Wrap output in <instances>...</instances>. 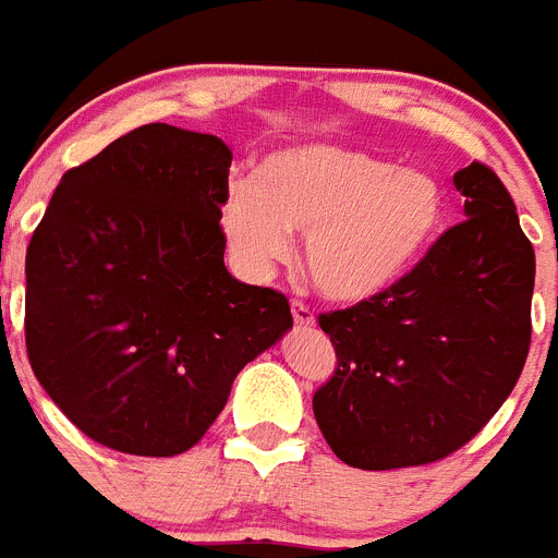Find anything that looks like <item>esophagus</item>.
<instances>
[{"label":"esophagus","mask_w":558,"mask_h":558,"mask_svg":"<svg viewBox=\"0 0 558 558\" xmlns=\"http://www.w3.org/2000/svg\"><path fill=\"white\" fill-rule=\"evenodd\" d=\"M290 313H293V322H296L299 328H311L313 322H316V316H313L311 307H307L305 302H299V299H293V302H290Z\"/></svg>","instance_id":"34e87169"}]
</instances>
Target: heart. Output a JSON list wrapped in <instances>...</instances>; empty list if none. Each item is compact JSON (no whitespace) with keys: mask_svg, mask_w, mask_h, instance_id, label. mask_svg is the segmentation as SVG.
Returning <instances> with one entry per match:
<instances>
[{"mask_svg":"<svg viewBox=\"0 0 558 558\" xmlns=\"http://www.w3.org/2000/svg\"><path fill=\"white\" fill-rule=\"evenodd\" d=\"M445 219L436 179L339 145H299L270 154L256 185L225 193L219 225L230 256L262 276L290 259L305 236L313 284L339 302H362L399 279Z\"/></svg>","mask_w":558,"mask_h":558,"instance_id":"b5f03b06","label":"heart"}]
</instances>
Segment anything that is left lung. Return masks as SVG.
Returning <instances> with one entry per match:
<instances>
[{"mask_svg": "<svg viewBox=\"0 0 558 558\" xmlns=\"http://www.w3.org/2000/svg\"><path fill=\"white\" fill-rule=\"evenodd\" d=\"M464 222L402 279L319 313L336 371L313 413L339 459L362 471L439 462L494 418L531 351L536 253L494 170H456Z\"/></svg>", "mask_w": 558, "mask_h": 558, "instance_id": "1", "label": "left lung"}]
</instances>
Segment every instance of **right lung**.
Masks as SVG:
<instances>
[{
    "mask_svg": "<svg viewBox=\"0 0 558 558\" xmlns=\"http://www.w3.org/2000/svg\"><path fill=\"white\" fill-rule=\"evenodd\" d=\"M230 147L142 124L62 177L27 245L25 344L45 393L119 453L191 450L293 316L225 268Z\"/></svg>",
    "mask_w": 558,
    "mask_h": 558,
    "instance_id": "obj_1",
    "label": "right lung"
}]
</instances>
